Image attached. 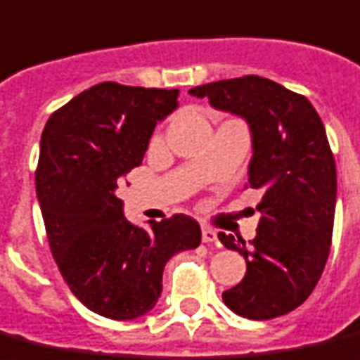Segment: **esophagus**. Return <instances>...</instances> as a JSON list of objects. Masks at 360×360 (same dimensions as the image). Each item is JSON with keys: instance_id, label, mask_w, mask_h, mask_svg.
<instances>
[{"instance_id": "34e87169", "label": "esophagus", "mask_w": 360, "mask_h": 360, "mask_svg": "<svg viewBox=\"0 0 360 360\" xmlns=\"http://www.w3.org/2000/svg\"><path fill=\"white\" fill-rule=\"evenodd\" d=\"M202 240L206 242V244H212V242H217V233H215L214 229L210 227H202Z\"/></svg>"}]
</instances>
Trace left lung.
<instances>
[{"label":"left lung","mask_w":360,"mask_h":360,"mask_svg":"<svg viewBox=\"0 0 360 360\" xmlns=\"http://www.w3.org/2000/svg\"><path fill=\"white\" fill-rule=\"evenodd\" d=\"M188 93L246 120L254 146L248 181L263 191L254 240L219 233L221 244L246 259V275L223 292V302L252 321L286 315L315 290L332 244L336 162L321 116L303 95L262 76Z\"/></svg>","instance_id":"obj_1"}]
</instances>
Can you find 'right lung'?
Wrapping results in <instances>:
<instances>
[{
    "mask_svg": "<svg viewBox=\"0 0 360 360\" xmlns=\"http://www.w3.org/2000/svg\"><path fill=\"white\" fill-rule=\"evenodd\" d=\"M177 89L103 82L47 120L36 193L49 248L72 294L106 319L131 321L156 305L173 255L198 248L200 225L175 214L150 229L131 225L116 196L141 166L160 120L177 108Z\"/></svg>",
    "mask_w": 360,
    "mask_h": 360,
    "instance_id": "right-lung-1",
    "label": "right lung"
}]
</instances>
